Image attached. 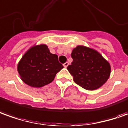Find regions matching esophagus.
I'll use <instances>...</instances> for the list:
<instances>
[{
    "mask_svg": "<svg viewBox=\"0 0 128 128\" xmlns=\"http://www.w3.org/2000/svg\"><path fill=\"white\" fill-rule=\"evenodd\" d=\"M68 65H69V63H68V62H65L64 64H63V66H64L65 68H67V67L68 66Z\"/></svg>",
    "mask_w": 128,
    "mask_h": 128,
    "instance_id": "obj_1",
    "label": "esophagus"
}]
</instances>
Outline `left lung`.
<instances>
[{"label":"left lung","instance_id":"8db88e82","mask_svg":"<svg viewBox=\"0 0 128 128\" xmlns=\"http://www.w3.org/2000/svg\"><path fill=\"white\" fill-rule=\"evenodd\" d=\"M71 56L73 61L67 68L74 82L84 89H98L110 78V62L96 49L78 45L72 49Z\"/></svg>","mask_w":128,"mask_h":128}]
</instances>
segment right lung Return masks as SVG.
Returning a JSON list of instances; mask_svg holds the SVG:
<instances>
[{
    "mask_svg": "<svg viewBox=\"0 0 128 128\" xmlns=\"http://www.w3.org/2000/svg\"><path fill=\"white\" fill-rule=\"evenodd\" d=\"M62 68L58 56L50 52L44 44H35L30 47L17 65L21 79L34 88H41L52 82L56 74Z\"/></svg>",
    "mask_w": 128,
    "mask_h": 128,
    "instance_id": "obj_1",
    "label": "right lung"
}]
</instances>
